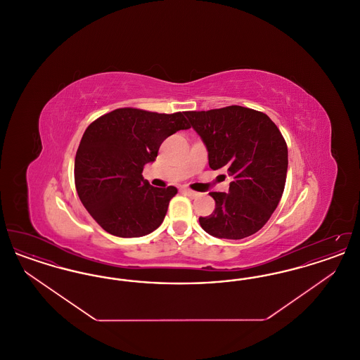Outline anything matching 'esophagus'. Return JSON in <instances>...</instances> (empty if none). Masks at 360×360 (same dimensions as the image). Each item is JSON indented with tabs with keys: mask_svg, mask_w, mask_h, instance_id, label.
Here are the masks:
<instances>
[{
	"mask_svg": "<svg viewBox=\"0 0 360 360\" xmlns=\"http://www.w3.org/2000/svg\"><path fill=\"white\" fill-rule=\"evenodd\" d=\"M184 193L188 195L190 198H197L200 194L197 193V191H193V190H190V188H184Z\"/></svg>",
	"mask_w": 360,
	"mask_h": 360,
	"instance_id": "1",
	"label": "esophagus"
}]
</instances>
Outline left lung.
<instances>
[{"label":"left lung","instance_id":"obj_1","mask_svg":"<svg viewBox=\"0 0 360 360\" xmlns=\"http://www.w3.org/2000/svg\"><path fill=\"white\" fill-rule=\"evenodd\" d=\"M207 150L209 167L233 181L229 193H209L216 207L200 217L206 233L244 239L269 221L281 201L288 172V146L271 119L232 105L207 112H185Z\"/></svg>","mask_w":360,"mask_h":360}]
</instances>
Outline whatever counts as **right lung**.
Here are the masks:
<instances>
[{"instance_id":"obj_1","label":"right lung","mask_w":360,"mask_h":360,"mask_svg":"<svg viewBox=\"0 0 360 360\" xmlns=\"http://www.w3.org/2000/svg\"><path fill=\"white\" fill-rule=\"evenodd\" d=\"M185 112L121 108L91 122L74 163L75 188L90 216L119 238H140L163 223L174 186H151L141 175L165 139L188 129Z\"/></svg>"}]
</instances>
